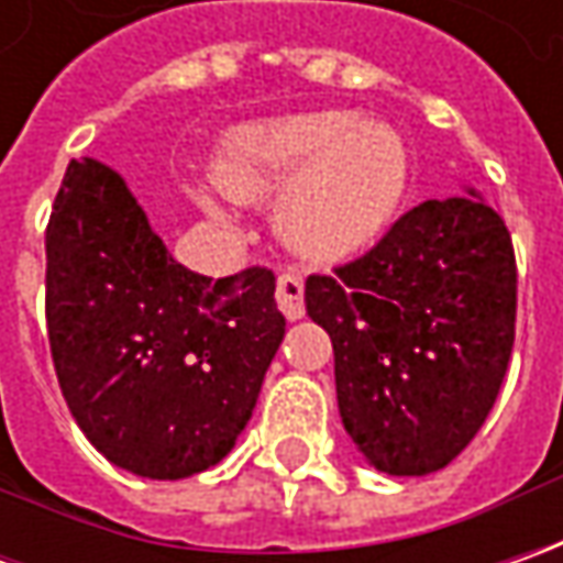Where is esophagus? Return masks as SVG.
Returning a JSON list of instances; mask_svg holds the SVG:
<instances>
[{"label":"esophagus","mask_w":563,"mask_h":563,"mask_svg":"<svg viewBox=\"0 0 563 563\" xmlns=\"http://www.w3.org/2000/svg\"><path fill=\"white\" fill-rule=\"evenodd\" d=\"M275 303L285 313V319H291V322L294 319H303L307 307H303V282H300V275L285 272L278 278V285H275Z\"/></svg>","instance_id":"obj_1"}]
</instances>
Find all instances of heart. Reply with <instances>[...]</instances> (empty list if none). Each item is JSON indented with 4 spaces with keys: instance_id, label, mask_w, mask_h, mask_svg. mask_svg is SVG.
<instances>
[{
    "instance_id": "1",
    "label": "heart",
    "mask_w": 563,
    "mask_h": 563,
    "mask_svg": "<svg viewBox=\"0 0 563 563\" xmlns=\"http://www.w3.org/2000/svg\"><path fill=\"white\" fill-rule=\"evenodd\" d=\"M410 159L395 128L347 112H297L256 121L228 137L216 181L234 200L278 194L285 241L313 260L369 247L395 219ZM203 206L225 219L222 209Z\"/></svg>"
}]
</instances>
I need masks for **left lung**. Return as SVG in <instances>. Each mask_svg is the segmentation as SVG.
Masks as SVG:
<instances>
[{
    "mask_svg": "<svg viewBox=\"0 0 563 563\" xmlns=\"http://www.w3.org/2000/svg\"><path fill=\"white\" fill-rule=\"evenodd\" d=\"M303 297L332 338L341 422L369 464L426 476L473 442L517 319L508 225L473 187L413 206L369 253L310 275Z\"/></svg>",
    "mask_w": 563,
    "mask_h": 563,
    "instance_id": "1",
    "label": "left lung"
}]
</instances>
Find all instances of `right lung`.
Wrapping results in <instances>:
<instances>
[{
	"mask_svg": "<svg viewBox=\"0 0 563 563\" xmlns=\"http://www.w3.org/2000/svg\"><path fill=\"white\" fill-rule=\"evenodd\" d=\"M46 325L80 432L146 479H185L225 457L285 338L269 269L219 282L185 269L97 159H71L55 197Z\"/></svg>",
	"mask_w": 563,
	"mask_h": 563,
	"instance_id": "add662e5",
	"label": "right lung"
}]
</instances>
